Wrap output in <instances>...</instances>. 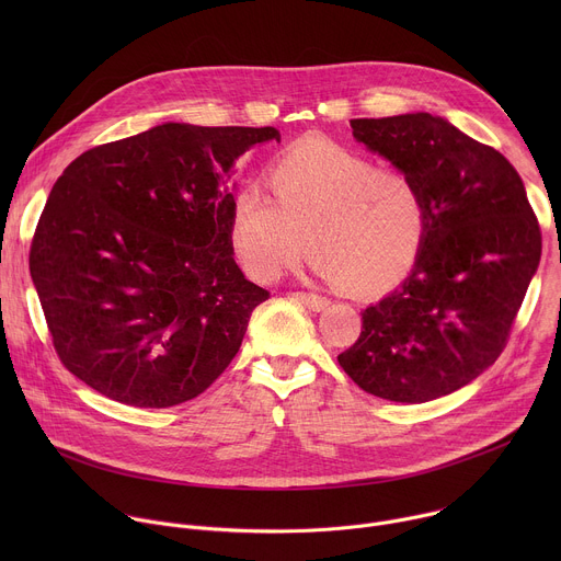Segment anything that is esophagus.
Returning <instances> with one entry per match:
<instances>
[{
  "mask_svg": "<svg viewBox=\"0 0 561 561\" xmlns=\"http://www.w3.org/2000/svg\"><path fill=\"white\" fill-rule=\"evenodd\" d=\"M293 299H297L301 306L310 308V310H324L329 306V299L322 295H314V293H293Z\"/></svg>",
  "mask_w": 561,
  "mask_h": 561,
  "instance_id": "esophagus-1",
  "label": "esophagus"
}]
</instances>
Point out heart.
Listing matches in <instances>:
<instances>
[{
	"mask_svg": "<svg viewBox=\"0 0 561 561\" xmlns=\"http://www.w3.org/2000/svg\"><path fill=\"white\" fill-rule=\"evenodd\" d=\"M271 195L239 188L228 244L244 273L277 282L306 253L319 275L351 295L394 288L415 266L428 206L413 178L322 135H306L273 157Z\"/></svg>",
	"mask_w": 561,
	"mask_h": 561,
	"instance_id": "obj_1",
	"label": "heart"
}]
</instances>
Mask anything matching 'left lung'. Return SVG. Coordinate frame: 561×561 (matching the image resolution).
<instances>
[{"mask_svg":"<svg viewBox=\"0 0 561 561\" xmlns=\"http://www.w3.org/2000/svg\"><path fill=\"white\" fill-rule=\"evenodd\" d=\"M351 126L417 182L428 230L411 275L362 312V335L337 362L375 397L424 404L502 355L539 266L541 230L508 159L444 117L407 113Z\"/></svg>","mask_w":561,"mask_h":561,"instance_id":"8db88e82","label":"left lung"}]
</instances>
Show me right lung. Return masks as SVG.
Masks as SVG:
<instances>
[{"label": "right lung", "mask_w": 561, "mask_h": 561, "mask_svg": "<svg viewBox=\"0 0 561 561\" xmlns=\"http://www.w3.org/2000/svg\"><path fill=\"white\" fill-rule=\"evenodd\" d=\"M273 126L162 124L79 154L55 182L31 277L61 364L137 409L204 392L268 290L228 244L232 164Z\"/></svg>", "instance_id": "obj_1"}]
</instances>
